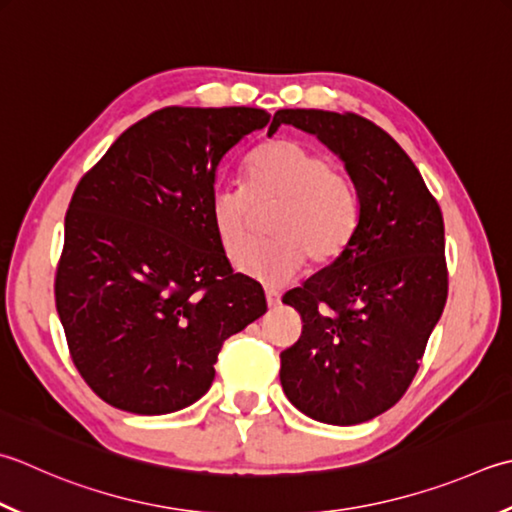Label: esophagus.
<instances>
[{
  "label": "esophagus",
  "mask_w": 512,
  "mask_h": 512,
  "mask_svg": "<svg viewBox=\"0 0 512 512\" xmlns=\"http://www.w3.org/2000/svg\"><path fill=\"white\" fill-rule=\"evenodd\" d=\"M266 304H268V308H277L279 304H282V297H279V293L277 290H266Z\"/></svg>",
  "instance_id": "1"
}]
</instances>
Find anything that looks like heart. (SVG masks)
I'll return each instance as SVG.
<instances>
[{
  "instance_id": "1",
  "label": "heart",
  "mask_w": 512,
  "mask_h": 512,
  "mask_svg": "<svg viewBox=\"0 0 512 512\" xmlns=\"http://www.w3.org/2000/svg\"><path fill=\"white\" fill-rule=\"evenodd\" d=\"M276 208L269 223L274 237L249 249L257 212ZM208 217L230 262L247 251L239 268L264 284H286L306 259L330 266L353 244L362 222V197L346 170L335 168L322 150L299 139L259 146L246 164V188L217 184Z\"/></svg>"
}]
</instances>
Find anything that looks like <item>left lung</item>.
I'll list each match as a JSON object with an SVG mask.
<instances>
[{"label": "left lung", "mask_w": 512, "mask_h": 512, "mask_svg": "<svg viewBox=\"0 0 512 512\" xmlns=\"http://www.w3.org/2000/svg\"><path fill=\"white\" fill-rule=\"evenodd\" d=\"M293 124L342 157L362 197V222L346 253L284 304L302 317L286 348L290 404L324 424L353 426L404 397L448 297L444 217L393 137L357 113L277 110L270 133Z\"/></svg>", "instance_id": "1"}]
</instances>
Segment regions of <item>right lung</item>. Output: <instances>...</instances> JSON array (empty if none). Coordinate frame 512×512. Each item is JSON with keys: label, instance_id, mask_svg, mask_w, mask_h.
<instances>
[{"label": "right lung", "instance_id": "1", "mask_svg": "<svg viewBox=\"0 0 512 512\" xmlns=\"http://www.w3.org/2000/svg\"><path fill=\"white\" fill-rule=\"evenodd\" d=\"M262 108L166 106L124 130L79 179L55 306L73 364L106 404L166 415L197 402L219 350L266 313L208 217L215 170Z\"/></svg>", "mask_w": 512, "mask_h": 512}]
</instances>
